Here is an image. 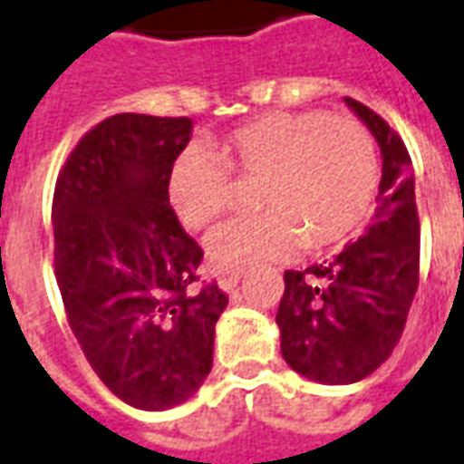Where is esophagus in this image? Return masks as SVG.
I'll return each instance as SVG.
<instances>
[{"label":"esophagus","instance_id":"1","mask_svg":"<svg viewBox=\"0 0 464 464\" xmlns=\"http://www.w3.org/2000/svg\"><path fill=\"white\" fill-rule=\"evenodd\" d=\"M241 283V270H223L218 273V287L223 293H233L236 287Z\"/></svg>","mask_w":464,"mask_h":464}]
</instances>
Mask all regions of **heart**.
<instances>
[{
	"mask_svg": "<svg viewBox=\"0 0 464 464\" xmlns=\"http://www.w3.org/2000/svg\"><path fill=\"white\" fill-rule=\"evenodd\" d=\"M231 171L258 179L266 208L226 223L208 238L216 270L285 260L302 246L339 248L362 231L379 197L372 137L349 118L324 112H267L218 140V157L187 150L171 164L167 197L184 228L204 231L233 204Z\"/></svg>",
	"mask_w": 464,
	"mask_h": 464,
	"instance_id": "b5f03b06",
	"label": "heart"
}]
</instances>
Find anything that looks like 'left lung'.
I'll return each mask as SVG.
<instances>
[{"mask_svg": "<svg viewBox=\"0 0 464 464\" xmlns=\"http://www.w3.org/2000/svg\"><path fill=\"white\" fill-rule=\"evenodd\" d=\"M346 108L381 150L373 221L329 266L285 273L277 307L280 352L300 376L327 386L366 379L393 352L418 290L420 223L415 174L401 137L354 98Z\"/></svg>", "mask_w": 464, "mask_h": 464, "instance_id": "1", "label": "left lung"}]
</instances>
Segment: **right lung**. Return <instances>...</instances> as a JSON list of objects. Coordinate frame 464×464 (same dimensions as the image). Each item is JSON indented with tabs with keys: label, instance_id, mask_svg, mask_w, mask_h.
<instances>
[{
	"label": "right lung",
	"instance_id": "1",
	"mask_svg": "<svg viewBox=\"0 0 464 464\" xmlns=\"http://www.w3.org/2000/svg\"><path fill=\"white\" fill-rule=\"evenodd\" d=\"M188 118L122 112L78 142L53 194L56 283L92 372L120 401L167 411L188 401L214 363L218 285L201 293L204 253L167 197Z\"/></svg>",
	"mask_w": 464,
	"mask_h": 464
}]
</instances>
